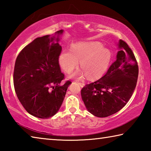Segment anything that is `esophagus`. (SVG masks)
Returning a JSON list of instances; mask_svg holds the SVG:
<instances>
[{
	"label": "esophagus",
	"mask_w": 151,
	"mask_h": 151,
	"mask_svg": "<svg viewBox=\"0 0 151 151\" xmlns=\"http://www.w3.org/2000/svg\"><path fill=\"white\" fill-rule=\"evenodd\" d=\"M78 85L81 86V87H83V86H85V83H83V82H79V81H78Z\"/></svg>",
	"instance_id": "obj_1"
}]
</instances>
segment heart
I'll list each match as a JSON object with an SVG mask.
<instances>
[{"mask_svg": "<svg viewBox=\"0 0 151 151\" xmlns=\"http://www.w3.org/2000/svg\"><path fill=\"white\" fill-rule=\"evenodd\" d=\"M111 54L108 48L103 47L99 42H79L73 45L70 50H64L59 56V64L67 73L78 67L80 61L83 69L75 75L76 77L87 75L90 79L97 78L103 75L109 67Z\"/></svg>", "mask_w": 151, "mask_h": 151, "instance_id": "b5f03b06", "label": "heart"}]
</instances>
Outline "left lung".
<instances>
[{
  "label": "left lung",
  "mask_w": 151,
  "mask_h": 151,
  "mask_svg": "<svg viewBox=\"0 0 151 151\" xmlns=\"http://www.w3.org/2000/svg\"><path fill=\"white\" fill-rule=\"evenodd\" d=\"M116 59L99 80L81 90L86 109L97 117L116 113L126 105L136 88L139 67L134 55L126 42L120 40Z\"/></svg>",
  "instance_id": "obj_1"
}]
</instances>
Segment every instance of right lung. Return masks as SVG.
<instances>
[{"mask_svg":"<svg viewBox=\"0 0 151 151\" xmlns=\"http://www.w3.org/2000/svg\"><path fill=\"white\" fill-rule=\"evenodd\" d=\"M63 30L56 32L61 35ZM49 35L35 39L23 48L15 61L13 83L15 92L24 109L32 116L48 119L57 113L71 81H61L59 38ZM55 41V42L54 40Z\"/></svg>","mask_w":151,"mask_h":151,"instance_id":"obj_1","label":"right lung"}]
</instances>
